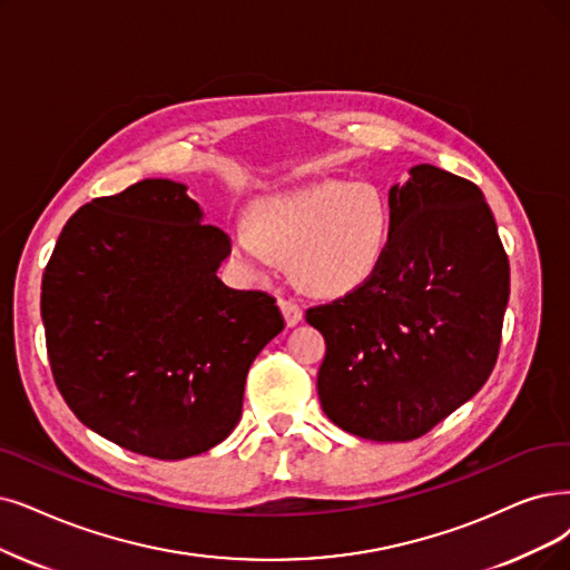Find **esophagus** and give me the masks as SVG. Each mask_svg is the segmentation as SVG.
<instances>
[{"mask_svg": "<svg viewBox=\"0 0 570 570\" xmlns=\"http://www.w3.org/2000/svg\"><path fill=\"white\" fill-rule=\"evenodd\" d=\"M278 306H281V311H283V315H285L287 327H294V325L302 323L304 311H302L299 304H294L292 299H278Z\"/></svg>", "mask_w": 570, "mask_h": 570, "instance_id": "34e87169", "label": "esophagus"}]
</instances>
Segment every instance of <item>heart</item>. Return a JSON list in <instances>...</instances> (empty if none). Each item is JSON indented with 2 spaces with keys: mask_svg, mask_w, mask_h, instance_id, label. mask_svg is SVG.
<instances>
[{
  "mask_svg": "<svg viewBox=\"0 0 570 570\" xmlns=\"http://www.w3.org/2000/svg\"><path fill=\"white\" fill-rule=\"evenodd\" d=\"M236 259L255 273L276 257L315 294H341L376 271L391 234V208L367 181H321L264 198L253 219L232 224Z\"/></svg>",
  "mask_w": 570,
  "mask_h": 570,
  "instance_id": "heart-1",
  "label": "heart"
}]
</instances>
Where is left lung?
<instances>
[{"mask_svg": "<svg viewBox=\"0 0 570 570\" xmlns=\"http://www.w3.org/2000/svg\"><path fill=\"white\" fill-rule=\"evenodd\" d=\"M391 234L372 276L306 311L327 344L317 397L332 423L409 442L456 412L493 372L510 262L484 194L421 164L391 187Z\"/></svg>", "mask_w": 570, "mask_h": 570, "instance_id": "obj_1", "label": "left lung"}]
</instances>
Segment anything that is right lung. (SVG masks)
<instances>
[{"instance_id": "add662e5", "label": "right lung", "mask_w": 570, "mask_h": 570, "mask_svg": "<svg viewBox=\"0 0 570 570\" xmlns=\"http://www.w3.org/2000/svg\"><path fill=\"white\" fill-rule=\"evenodd\" d=\"M173 179L86 203L41 281L60 395L105 440L179 461L232 435L245 376L285 327L276 299L217 278L232 240Z\"/></svg>"}]
</instances>
